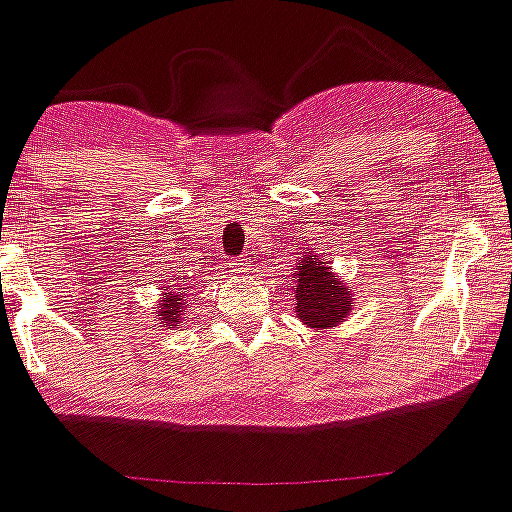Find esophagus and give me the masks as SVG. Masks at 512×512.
<instances>
[{
  "label": "esophagus",
  "instance_id": "34e87169",
  "mask_svg": "<svg viewBox=\"0 0 512 512\" xmlns=\"http://www.w3.org/2000/svg\"><path fill=\"white\" fill-rule=\"evenodd\" d=\"M229 272H234V275H245V272H250V260L247 257H237V260H229L227 262Z\"/></svg>",
  "mask_w": 512,
  "mask_h": 512
}]
</instances>
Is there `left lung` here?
<instances>
[{
	"label": "left lung",
	"mask_w": 512,
	"mask_h": 512,
	"mask_svg": "<svg viewBox=\"0 0 512 512\" xmlns=\"http://www.w3.org/2000/svg\"><path fill=\"white\" fill-rule=\"evenodd\" d=\"M295 313L310 328H331L343 323L351 310V290L331 272L318 255L300 257L293 272Z\"/></svg>",
	"instance_id": "8db88e82"
}]
</instances>
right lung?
<instances>
[{
    "mask_svg": "<svg viewBox=\"0 0 512 512\" xmlns=\"http://www.w3.org/2000/svg\"><path fill=\"white\" fill-rule=\"evenodd\" d=\"M184 298H186V288H181V285H169V290L164 293V305H161L159 310L161 323H164V326H176V323H181Z\"/></svg>",
    "mask_w": 512,
    "mask_h": 512,
    "instance_id": "1",
    "label": "right lung"
}]
</instances>
